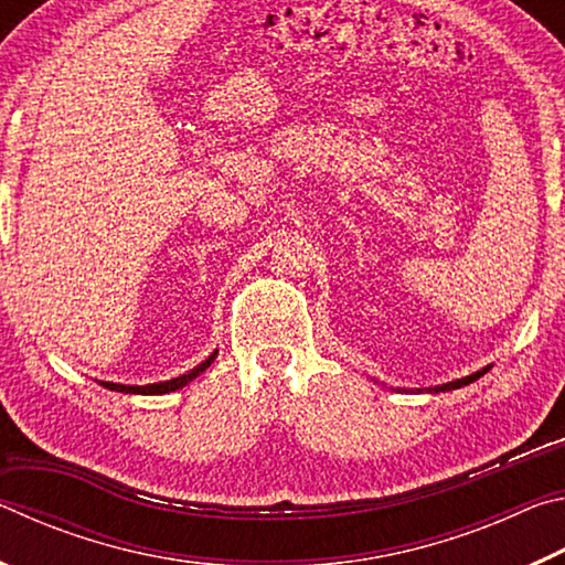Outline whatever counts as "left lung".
I'll use <instances>...</instances> for the list:
<instances>
[{
  "label": "left lung",
  "mask_w": 565,
  "mask_h": 565,
  "mask_svg": "<svg viewBox=\"0 0 565 565\" xmlns=\"http://www.w3.org/2000/svg\"><path fill=\"white\" fill-rule=\"evenodd\" d=\"M491 366H483L481 371H476V374H471V376H463V379H456V381H448V384H438V386H428V391H431V394H441V391H454V388H461V386H468V384H473L476 379H481L486 371H489ZM420 391V388H418Z\"/></svg>",
  "instance_id": "obj_1"
}]
</instances>
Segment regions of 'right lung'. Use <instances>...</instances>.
I'll use <instances>...</instances> for the list:
<instances>
[{"mask_svg":"<svg viewBox=\"0 0 565 565\" xmlns=\"http://www.w3.org/2000/svg\"><path fill=\"white\" fill-rule=\"evenodd\" d=\"M216 359V351L209 356L206 361L199 363V366H194L191 371H186V374H181L177 379H169V381H159V384H147V386H127V384H114V381H99V384L104 388L109 391H121V394H141V396H149V394H169V391H179L184 388L189 381H194L199 374H204V371L212 366V361Z\"/></svg>","mask_w":565,"mask_h":565,"instance_id":"add662e5","label":"right lung"}]
</instances>
